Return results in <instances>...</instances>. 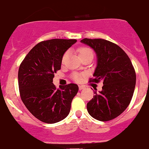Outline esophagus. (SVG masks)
I'll return each instance as SVG.
<instances>
[{"label":"esophagus","mask_w":149,"mask_h":149,"mask_svg":"<svg viewBox=\"0 0 149 149\" xmlns=\"http://www.w3.org/2000/svg\"><path fill=\"white\" fill-rule=\"evenodd\" d=\"M84 88V86L79 85V90H81V89H83Z\"/></svg>","instance_id":"esophagus-1"}]
</instances>
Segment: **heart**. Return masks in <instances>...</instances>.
<instances>
[{
	"label": "heart",
	"mask_w": 149,
	"mask_h": 149,
	"mask_svg": "<svg viewBox=\"0 0 149 149\" xmlns=\"http://www.w3.org/2000/svg\"><path fill=\"white\" fill-rule=\"evenodd\" d=\"M78 53H79V56L80 58L81 57H84V56L89 55V54H92V55H93V54H92V51L89 48H88V47H82L78 49ZM66 56H67V54H65V55H64L63 57H62V60H63V61L65 60ZM73 78H74V80L76 81H79V79H80V77L77 74L74 75Z\"/></svg>",
	"instance_id": "obj_1"
}]
</instances>
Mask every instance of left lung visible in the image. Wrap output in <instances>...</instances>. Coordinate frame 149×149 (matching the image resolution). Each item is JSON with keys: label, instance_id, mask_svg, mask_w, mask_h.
Returning <instances> with one entry per match:
<instances>
[{"label": "left lung", "instance_id": "left-lung-1", "mask_svg": "<svg viewBox=\"0 0 149 149\" xmlns=\"http://www.w3.org/2000/svg\"><path fill=\"white\" fill-rule=\"evenodd\" d=\"M81 42L94 49L97 67L94 79L103 81L102 90L94 95L87 104L94 119L102 121L117 117L130 104L136 85V72L130 59L119 46L104 39L81 40Z\"/></svg>", "mask_w": 149, "mask_h": 149}]
</instances>
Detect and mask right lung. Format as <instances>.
Here are the masks:
<instances>
[{"label": "right lung", "instance_id": "1", "mask_svg": "<svg viewBox=\"0 0 149 149\" xmlns=\"http://www.w3.org/2000/svg\"><path fill=\"white\" fill-rule=\"evenodd\" d=\"M76 40L52 39L37 44L28 52L18 70L21 100L35 117L47 124L59 122L68 116L71 103L79 90L69 84L57 89L55 73L61 68L62 57Z\"/></svg>", "mask_w": 149, "mask_h": 149}]
</instances>
